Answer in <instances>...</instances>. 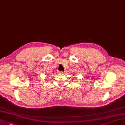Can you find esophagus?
I'll return each mask as SVG.
<instances>
[{"label":"esophagus","instance_id":"obj_1","mask_svg":"<svg viewBox=\"0 0 125 125\" xmlns=\"http://www.w3.org/2000/svg\"><path fill=\"white\" fill-rule=\"evenodd\" d=\"M59 74H64V72H62V71L59 72Z\"/></svg>","mask_w":125,"mask_h":125}]
</instances>
